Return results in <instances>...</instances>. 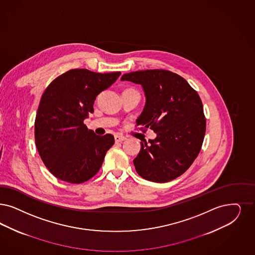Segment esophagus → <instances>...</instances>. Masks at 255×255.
I'll list each match as a JSON object with an SVG mask.
<instances>
[{"label":"esophagus","instance_id":"obj_1","mask_svg":"<svg viewBox=\"0 0 255 255\" xmlns=\"http://www.w3.org/2000/svg\"><path fill=\"white\" fill-rule=\"evenodd\" d=\"M114 139H115L116 142H120V141H125V140H126V137H124L122 135H119V134H116V135L114 136Z\"/></svg>","mask_w":255,"mask_h":255}]
</instances>
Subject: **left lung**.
I'll use <instances>...</instances> for the list:
<instances>
[{"label":"left lung","instance_id":"1","mask_svg":"<svg viewBox=\"0 0 255 255\" xmlns=\"http://www.w3.org/2000/svg\"><path fill=\"white\" fill-rule=\"evenodd\" d=\"M121 80L141 85L146 102L136 127L157 134L141 142L133 160L137 173L154 182L178 178L196 160L204 140L206 119L199 95L183 77L166 70L131 72Z\"/></svg>","mask_w":255,"mask_h":255}]
</instances>
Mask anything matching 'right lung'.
<instances>
[{"instance_id": "add662e5", "label": "right lung", "mask_w": 255, "mask_h": 255, "mask_svg": "<svg viewBox=\"0 0 255 255\" xmlns=\"http://www.w3.org/2000/svg\"><path fill=\"white\" fill-rule=\"evenodd\" d=\"M120 75L73 69L44 91L35 120V141L43 163L57 179L82 183L100 169L114 135L98 136L83 122L94 113L96 96Z\"/></svg>"}]
</instances>
